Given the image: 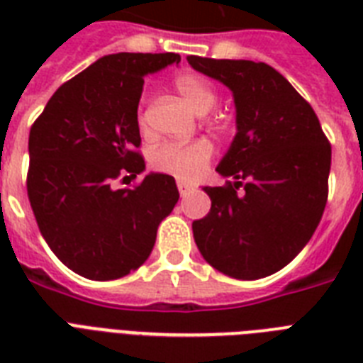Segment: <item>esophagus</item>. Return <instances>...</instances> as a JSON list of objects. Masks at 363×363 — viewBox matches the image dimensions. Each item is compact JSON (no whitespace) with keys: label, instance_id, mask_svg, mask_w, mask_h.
I'll return each mask as SVG.
<instances>
[{"label":"esophagus","instance_id":"1","mask_svg":"<svg viewBox=\"0 0 363 363\" xmlns=\"http://www.w3.org/2000/svg\"><path fill=\"white\" fill-rule=\"evenodd\" d=\"M177 186H179V194H181V198H186L188 194L192 192V186H190L188 182L179 181V182H177Z\"/></svg>","mask_w":363,"mask_h":363}]
</instances>
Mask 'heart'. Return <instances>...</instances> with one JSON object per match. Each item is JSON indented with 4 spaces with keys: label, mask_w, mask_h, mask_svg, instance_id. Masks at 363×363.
<instances>
[{
    "label": "heart",
    "mask_w": 363,
    "mask_h": 363,
    "mask_svg": "<svg viewBox=\"0 0 363 363\" xmlns=\"http://www.w3.org/2000/svg\"><path fill=\"white\" fill-rule=\"evenodd\" d=\"M175 88L198 115H207L215 107V88L203 77L192 73L179 75L175 79ZM139 122L141 125L145 124L143 113L139 115ZM211 156H213V147L209 141H194L190 145H162L154 152L152 165L158 171H164L181 181H196L207 169Z\"/></svg>",
    "instance_id": "heart-1"
}]
</instances>
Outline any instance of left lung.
<instances>
[{
  "instance_id": "obj_1",
  "label": "left lung",
  "mask_w": 363,
  "mask_h": 363,
  "mask_svg": "<svg viewBox=\"0 0 363 363\" xmlns=\"http://www.w3.org/2000/svg\"><path fill=\"white\" fill-rule=\"evenodd\" d=\"M186 60L232 90L238 124L216 167L233 182L203 188L211 211L194 220L196 245L207 264L228 277L254 281L273 275L301 252L320 222L332 147L313 107L271 65Z\"/></svg>"
}]
</instances>
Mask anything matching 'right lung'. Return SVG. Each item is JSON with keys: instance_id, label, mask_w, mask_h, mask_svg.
<instances>
[{"instance_id": "right-lung-1", "label": "right lung", "mask_w": 363, "mask_h": 363, "mask_svg": "<svg viewBox=\"0 0 363 363\" xmlns=\"http://www.w3.org/2000/svg\"><path fill=\"white\" fill-rule=\"evenodd\" d=\"M175 52L109 54L64 82L30 130L28 198L39 232L81 277L113 281L147 262L160 222L179 201L175 179L145 175L137 107L145 75L179 64Z\"/></svg>"}]
</instances>
